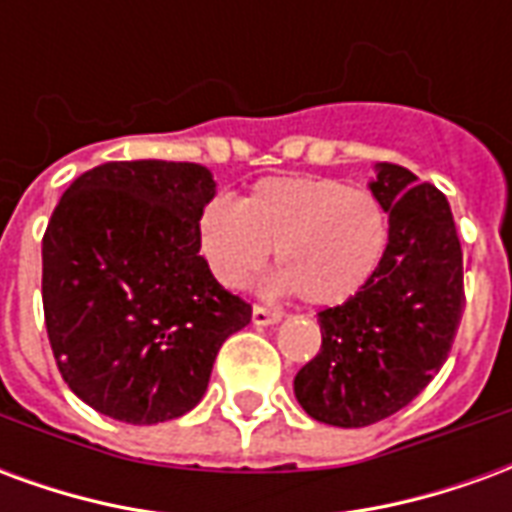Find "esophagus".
Returning a JSON list of instances; mask_svg holds the SVG:
<instances>
[{
	"mask_svg": "<svg viewBox=\"0 0 512 512\" xmlns=\"http://www.w3.org/2000/svg\"><path fill=\"white\" fill-rule=\"evenodd\" d=\"M279 321H282V312L268 310V307L255 304V310H252V323H255V326H274V323Z\"/></svg>",
	"mask_w": 512,
	"mask_h": 512,
	"instance_id": "obj_1",
	"label": "esophagus"
}]
</instances>
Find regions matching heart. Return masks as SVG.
I'll list each match as a JSON object with an SVG mask.
<instances>
[{
    "label": "heart",
    "mask_w": 512,
    "mask_h": 512,
    "mask_svg": "<svg viewBox=\"0 0 512 512\" xmlns=\"http://www.w3.org/2000/svg\"><path fill=\"white\" fill-rule=\"evenodd\" d=\"M197 235L205 263L227 288H244L274 246L279 290L337 307L376 277L389 222L370 191L318 175H274L257 180L241 202L224 194L205 202Z\"/></svg>",
    "instance_id": "b5f03b06"
}]
</instances>
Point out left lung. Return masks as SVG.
Listing matches in <instances>:
<instances>
[{"label":"left lung","mask_w":512,"mask_h":512,"mask_svg":"<svg viewBox=\"0 0 512 512\" xmlns=\"http://www.w3.org/2000/svg\"><path fill=\"white\" fill-rule=\"evenodd\" d=\"M370 191L389 213L376 277L318 312L321 351L296 373L301 408L334 428L392 417L447 362L463 310V255L447 197L397 164H376Z\"/></svg>","instance_id":"left-lung-1"}]
</instances>
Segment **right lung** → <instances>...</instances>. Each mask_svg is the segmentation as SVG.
Returning <instances> with one entry per match:
<instances>
[{"label":"right lung","instance_id":"add662e5","mask_svg":"<svg viewBox=\"0 0 512 512\" xmlns=\"http://www.w3.org/2000/svg\"><path fill=\"white\" fill-rule=\"evenodd\" d=\"M211 169L109 161L62 194L43 235V312L65 384L131 425L183 417L252 307L213 279L197 222Z\"/></svg>","mask_w":512,"mask_h":512}]
</instances>
